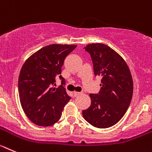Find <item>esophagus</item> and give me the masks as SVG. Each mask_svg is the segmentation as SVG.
Returning <instances> with one entry per match:
<instances>
[{
    "mask_svg": "<svg viewBox=\"0 0 152 152\" xmlns=\"http://www.w3.org/2000/svg\"><path fill=\"white\" fill-rule=\"evenodd\" d=\"M80 94H81V92H79V91H74V92H73V95H74L75 97L77 96V95H80Z\"/></svg>",
    "mask_w": 152,
    "mask_h": 152,
    "instance_id": "obj_1",
    "label": "esophagus"
}]
</instances>
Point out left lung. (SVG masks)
Segmentation results:
<instances>
[{"label": "left lung", "instance_id": "1", "mask_svg": "<svg viewBox=\"0 0 152 152\" xmlns=\"http://www.w3.org/2000/svg\"><path fill=\"white\" fill-rule=\"evenodd\" d=\"M91 55L95 76L102 78L98 94H90L91 105L83 111L85 120L101 129L115 125L130 104L133 82L126 61L109 46L89 44L84 48Z\"/></svg>", "mask_w": 152, "mask_h": 152}]
</instances>
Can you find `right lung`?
Masks as SVG:
<instances>
[{"label":"right lung","instance_id":"add662e5","mask_svg":"<svg viewBox=\"0 0 152 152\" xmlns=\"http://www.w3.org/2000/svg\"><path fill=\"white\" fill-rule=\"evenodd\" d=\"M76 48L75 45H50L34 53L23 64L18 81L20 104L36 125L49 126L61 119L71 98L62 85L58 88L53 86L56 75L65 84L61 67L66 56Z\"/></svg>","mask_w":152,"mask_h":152}]
</instances>
